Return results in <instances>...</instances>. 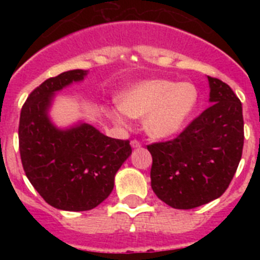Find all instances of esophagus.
I'll return each instance as SVG.
<instances>
[{
  "label": "esophagus",
  "mask_w": 260,
  "mask_h": 260,
  "mask_svg": "<svg viewBox=\"0 0 260 260\" xmlns=\"http://www.w3.org/2000/svg\"><path fill=\"white\" fill-rule=\"evenodd\" d=\"M130 146H132L134 150H137V148H141L142 143H141V142H138V141H132V142H130Z\"/></svg>",
  "instance_id": "1"
}]
</instances>
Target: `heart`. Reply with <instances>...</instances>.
<instances>
[{
	"mask_svg": "<svg viewBox=\"0 0 260 260\" xmlns=\"http://www.w3.org/2000/svg\"><path fill=\"white\" fill-rule=\"evenodd\" d=\"M199 91L190 82L150 79L123 89L118 107L109 116L119 125L127 123V116L144 118V130L156 139L171 138L180 133L198 107Z\"/></svg>",
	"mask_w": 260,
	"mask_h": 260,
	"instance_id": "obj_1",
	"label": "heart"
}]
</instances>
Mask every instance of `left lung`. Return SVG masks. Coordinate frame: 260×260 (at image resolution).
Returning a JSON list of instances; mask_svg holds the SVG:
<instances>
[{
	"mask_svg": "<svg viewBox=\"0 0 260 260\" xmlns=\"http://www.w3.org/2000/svg\"><path fill=\"white\" fill-rule=\"evenodd\" d=\"M210 107L173 141L147 146L151 187L164 203L191 210L220 198L240 164L242 104L231 87L207 77Z\"/></svg>",
	"mask_w": 260,
	"mask_h": 260,
	"instance_id": "obj_1",
	"label": "left lung"
}]
</instances>
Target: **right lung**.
<instances>
[{"instance_id": "obj_1", "label": "right lung", "mask_w": 260, "mask_h": 260, "mask_svg": "<svg viewBox=\"0 0 260 260\" xmlns=\"http://www.w3.org/2000/svg\"><path fill=\"white\" fill-rule=\"evenodd\" d=\"M88 70H69L49 78L27 98L20 112L19 151L23 169L52 207L88 211L108 198L114 177L132 155L128 141L109 138L78 121L58 127L50 118L56 93L83 82Z\"/></svg>"}]
</instances>
